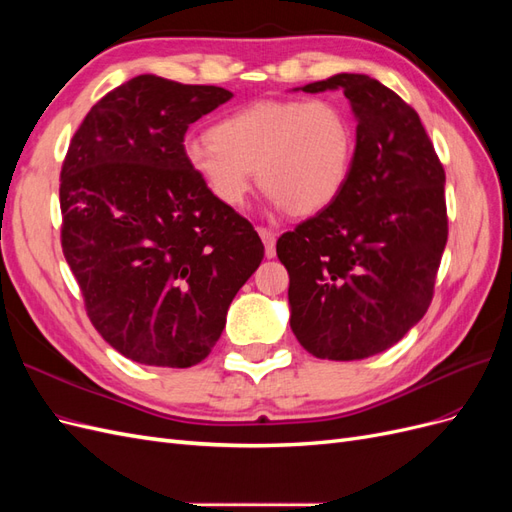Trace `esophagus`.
Listing matches in <instances>:
<instances>
[{"mask_svg": "<svg viewBox=\"0 0 512 512\" xmlns=\"http://www.w3.org/2000/svg\"><path fill=\"white\" fill-rule=\"evenodd\" d=\"M258 235H260L262 243H265V254H267V258H273V256H275V232H273L271 228L260 226V228H258Z\"/></svg>", "mask_w": 512, "mask_h": 512, "instance_id": "obj_1", "label": "esophagus"}]
</instances>
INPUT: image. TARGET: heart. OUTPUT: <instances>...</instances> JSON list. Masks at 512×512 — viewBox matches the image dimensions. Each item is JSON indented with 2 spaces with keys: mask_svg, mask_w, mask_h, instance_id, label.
Wrapping results in <instances>:
<instances>
[{
  "mask_svg": "<svg viewBox=\"0 0 512 512\" xmlns=\"http://www.w3.org/2000/svg\"><path fill=\"white\" fill-rule=\"evenodd\" d=\"M346 108L329 98L260 100L183 143V158L209 194L239 207L254 185L290 215H314L342 194L354 158Z\"/></svg>",
  "mask_w": 512,
  "mask_h": 512,
  "instance_id": "heart-1",
  "label": "heart"
}]
</instances>
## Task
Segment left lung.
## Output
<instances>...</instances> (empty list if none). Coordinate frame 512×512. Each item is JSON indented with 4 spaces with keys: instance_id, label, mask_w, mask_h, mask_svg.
Listing matches in <instances>:
<instances>
[{
    "instance_id": "obj_1",
    "label": "left lung",
    "mask_w": 512,
    "mask_h": 512,
    "mask_svg": "<svg viewBox=\"0 0 512 512\" xmlns=\"http://www.w3.org/2000/svg\"><path fill=\"white\" fill-rule=\"evenodd\" d=\"M342 89L356 115L350 175L333 203L277 239L290 275V329L318 359H367L425 316L448 239L444 166L421 117L367 74Z\"/></svg>"
}]
</instances>
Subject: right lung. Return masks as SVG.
<instances>
[{
  "mask_svg": "<svg viewBox=\"0 0 512 512\" xmlns=\"http://www.w3.org/2000/svg\"><path fill=\"white\" fill-rule=\"evenodd\" d=\"M215 85L141 74L98 100L61 164V250L96 331L126 359L192 367L218 342L265 245L183 158Z\"/></svg>",
  "mask_w": 512,
  "mask_h": 512,
  "instance_id": "obj_1",
  "label": "right lung"
}]
</instances>
